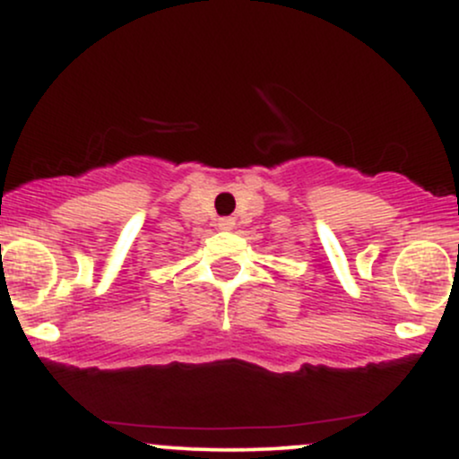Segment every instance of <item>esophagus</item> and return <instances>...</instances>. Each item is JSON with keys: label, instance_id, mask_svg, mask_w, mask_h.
Instances as JSON below:
<instances>
[{"label": "esophagus", "instance_id": "esophagus-1", "mask_svg": "<svg viewBox=\"0 0 459 459\" xmlns=\"http://www.w3.org/2000/svg\"><path fill=\"white\" fill-rule=\"evenodd\" d=\"M218 229L220 230H233L235 229V220L233 218H220Z\"/></svg>", "mask_w": 459, "mask_h": 459}]
</instances>
